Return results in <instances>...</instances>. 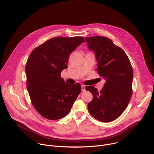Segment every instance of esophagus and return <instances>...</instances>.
<instances>
[{"instance_id": "34e87169", "label": "esophagus", "mask_w": 154, "mask_h": 154, "mask_svg": "<svg viewBox=\"0 0 154 154\" xmlns=\"http://www.w3.org/2000/svg\"><path fill=\"white\" fill-rule=\"evenodd\" d=\"M81 89H82V92H84V91H86V90H85V86L84 85H82V86H81Z\"/></svg>"}]
</instances>
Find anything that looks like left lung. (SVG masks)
Returning <instances> with one entry per match:
<instances>
[{
	"mask_svg": "<svg viewBox=\"0 0 154 154\" xmlns=\"http://www.w3.org/2000/svg\"><path fill=\"white\" fill-rule=\"evenodd\" d=\"M85 39L95 53L97 72L106 80L99 92L93 86L85 87L93 96L88 109L97 120L111 122L123 113L132 94V66L125 52L110 39L100 36Z\"/></svg>",
	"mask_w": 154,
	"mask_h": 154,
	"instance_id": "8db88e82",
	"label": "left lung"
}]
</instances>
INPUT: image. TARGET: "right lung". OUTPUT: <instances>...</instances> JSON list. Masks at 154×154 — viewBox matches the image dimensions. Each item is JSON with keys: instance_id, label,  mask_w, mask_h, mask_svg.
<instances>
[{"instance_id": "right-lung-1", "label": "right lung", "mask_w": 154, "mask_h": 154, "mask_svg": "<svg viewBox=\"0 0 154 154\" xmlns=\"http://www.w3.org/2000/svg\"><path fill=\"white\" fill-rule=\"evenodd\" d=\"M82 36L49 39L31 52L26 64L27 88L32 103L42 117L57 120L66 116L81 91V85H70L60 77L68 68L69 55Z\"/></svg>"}]
</instances>
